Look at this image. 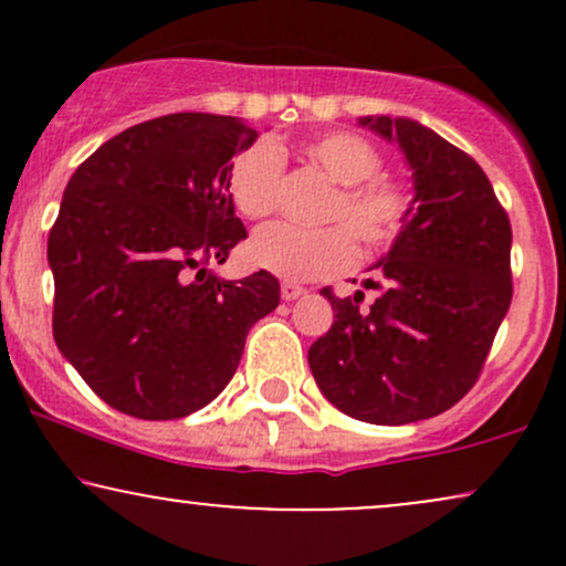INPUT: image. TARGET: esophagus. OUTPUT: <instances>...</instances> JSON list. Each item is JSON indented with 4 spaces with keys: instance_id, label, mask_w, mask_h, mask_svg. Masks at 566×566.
I'll return each instance as SVG.
<instances>
[{
    "instance_id": "1",
    "label": "esophagus",
    "mask_w": 566,
    "mask_h": 566,
    "mask_svg": "<svg viewBox=\"0 0 566 566\" xmlns=\"http://www.w3.org/2000/svg\"><path fill=\"white\" fill-rule=\"evenodd\" d=\"M305 290L301 284L295 282H282V301H297V297H303Z\"/></svg>"
}]
</instances>
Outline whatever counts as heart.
<instances>
[{
	"mask_svg": "<svg viewBox=\"0 0 566 566\" xmlns=\"http://www.w3.org/2000/svg\"><path fill=\"white\" fill-rule=\"evenodd\" d=\"M301 157L337 184L329 199V226L322 231H303L287 223H271L255 231L247 244L258 269L308 282L340 274L356 263V242L369 252L391 247L412 216V191L405 180L378 172L380 151L367 138L346 129L322 133L301 143ZM282 148L274 143H255L237 154L229 172L233 207L250 220H263L276 210L282 188Z\"/></svg>",
	"mask_w": 566,
	"mask_h": 566,
	"instance_id": "heart-1",
	"label": "heart"
}]
</instances>
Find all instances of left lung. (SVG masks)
<instances>
[{
	"label": "left lung",
	"mask_w": 566,
	"mask_h": 566,
	"mask_svg": "<svg viewBox=\"0 0 566 566\" xmlns=\"http://www.w3.org/2000/svg\"><path fill=\"white\" fill-rule=\"evenodd\" d=\"M396 140L412 170V216L378 279L337 297L335 322L308 348L316 386L340 412L405 426L458 405L482 373L513 295L511 223L469 154L405 116H361Z\"/></svg>",
	"instance_id": "1"
}]
</instances>
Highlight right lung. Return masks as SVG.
<instances>
[{
	"mask_svg": "<svg viewBox=\"0 0 566 566\" xmlns=\"http://www.w3.org/2000/svg\"><path fill=\"white\" fill-rule=\"evenodd\" d=\"M255 138L237 116L170 114L71 175L48 239L53 335L108 407L175 420L210 405L279 305L269 271L229 282L207 269L247 239L229 172Z\"/></svg>",
	"mask_w": 566,
	"mask_h": 566,
	"instance_id": "obj_1",
	"label": "right lung"
}]
</instances>
